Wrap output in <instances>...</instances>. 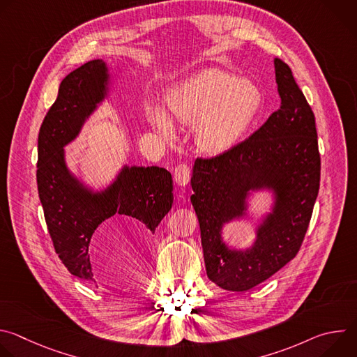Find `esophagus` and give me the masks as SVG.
<instances>
[{"instance_id": "esophagus-1", "label": "esophagus", "mask_w": 357, "mask_h": 357, "mask_svg": "<svg viewBox=\"0 0 357 357\" xmlns=\"http://www.w3.org/2000/svg\"><path fill=\"white\" fill-rule=\"evenodd\" d=\"M174 179L178 185L181 186H185L189 179H190V168L188 164H179L176 165L175 168V172H174Z\"/></svg>"}]
</instances>
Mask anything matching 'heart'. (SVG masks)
<instances>
[{
    "instance_id": "b5f03b06",
    "label": "heart",
    "mask_w": 357,
    "mask_h": 357,
    "mask_svg": "<svg viewBox=\"0 0 357 357\" xmlns=\"http://www.w3.org/2000/svg\"><path fill=\"white\" fill-rule=\"evenodd\" d=\"M261 101L256 84L225 70L211 69L179 83L169 94L168 112L178 124H197L199 146L219 154L240 141L256 119ZM148 117L161 134H174V124L162 109H149Z\"/></svg>"
}]
</instances>
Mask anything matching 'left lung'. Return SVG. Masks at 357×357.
<instances>
[{"mask_svg":"<svg viewBox=\"0 0 357 357\" xmlns=\"http://www.w3.org/2000/svg\"><path fill=\"white\" fill-rule=\"evenodd\" d=\"M280 109L247 139L193 165L190 202L197 215L208 277L229 291L259 285L301 248L321 182V155L315 116L289 66L275 58ZM271 185L279 202L251 250L231 252L220 227L243 208L245 193Z\"/></svg>","mask_w":357,"mask_h":357,"instance_id":"left-lung-1","label":"left lung"}]
</instances>
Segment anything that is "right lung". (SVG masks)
<instances>
[{"label":"right lung","mask_w":357,"mask_h":357,"mask_svg":"<svg viewBox=\"0 0 357 357\" xmlns=\"http://www.w3.org/2000/svg\"><path fill=\"white\" fill-rule=\"evenodd\" d=\"M106 79L103 61H90L68 75L38 135L36 182L47 231L69 273L90 284L89 245L101 223L124 215L154 233L174 202L172 176L165 168H126L103 195L89 193L69 175L62 148L103 97Z\"/></svg>","instance_id":"add662e5"}]
</instances>
